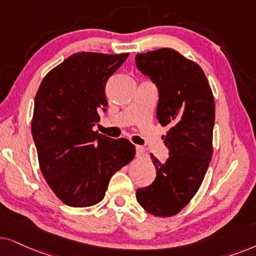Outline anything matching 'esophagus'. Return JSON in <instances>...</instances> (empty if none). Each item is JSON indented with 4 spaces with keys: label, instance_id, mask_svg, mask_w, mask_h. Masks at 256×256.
Returning a JSON list of instances; mask_svg holds the SVG:
<instances>
[{
    "label": "esophagus",
    "instance_id": "1",
    "mask_svg": "<svg viewBox=\"0 0 256 256\" xmlns=\"http://www.w3.org/2000/svg\"><path fill=\"white\" fill-rule=\"evenodd\" d=\"M144 152H145V148H142V146L136 145V156H137V158L144 154Z\"/></svg>",
    "mask_w": 256,
    "mask_h": 256
}]
</instances>
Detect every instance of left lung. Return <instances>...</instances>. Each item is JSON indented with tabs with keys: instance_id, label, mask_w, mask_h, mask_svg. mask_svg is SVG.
I'll return each instance as SVG.
<instances>
[{
	"instance_id": "left-lung-1",
	"label": "left lung",
	"mask_w": 256,
	"mask_h": 256,
	"mask_svg": "<svg viewBox=\"0 0 256 256\" xmlns=\"http://www.w3.org/2000/svg\"><path fill=\"white\" fill-rule=\"evenodd\" d=\"M136 66L158 88L156 118L168 128L170 154L165 162L151 154L156 176L136 196L146 212L172 216L196 196L212 159L213 94L202 68L170 48L138 54Z\"/></svg>"
}]
</instances>
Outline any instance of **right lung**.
<instances>
[{
    "mask_svg": "<svg viewBox=\"0 0 256 256\" xmlns=\"http://www.w3.org/2000/svg\"><path fill=\"white\" fill-rule=\"evenodd\" d=\"M128 56L74 54L48 72L37 91L32 134L40 168L68 206L102 202L111 176L136 154L128 139L94 131L100 114L106 111V82Z\"/></svg>",
    "mask_w": 256,
    "mask_h": 256,
    "instance_id": "right-lung-1",
    "label": "right lung"
}]
</instances>
